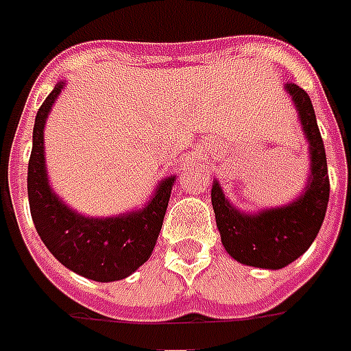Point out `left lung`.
Returning a JSON list of instances; mask_svg holds the SVG:
<instances>
[{
    "mask_svg": "<svg viewBox=\"0 0 351 351\" xmlns=\"http://www.w3.org/2000/svg\"><path fill=\"white\" fill-rule=\"evenodd\" d=\"M285 90L309 142L311 176L302 196L289 205L247 215L229 204L216 179L210 189L216 228L226 252L242 265L268 270L291 265L309 250L322 228L329 202L328 160L311 97L294 83H287Z\"/></svg>",
    "mask_w": 351,
    "mask_h": 351,
    "instance_id": "8db88e82",
    "label": "left lung"
}]
</instances>
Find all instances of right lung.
<instances>
[{"instance_id": "1", "label": "right lung", "mask_w": 351, "mask_h": 351, "mask_svg": "<svg viewBox=\"0 0 351 351\" xmlns=\"http://www.w3.org/2000/svg\"><path fill=\"white\" fill-rule=\"evenodd\" d=\"M64 85V81L55 85L35 118L27 168L33 223L47 250L66 268L99 283L118 281L149 259L162 228L176 176L162 179L147 205L128 215L90 218L68 207L49 186L44 157V125Z\"/></svg>"}]
</instances>
